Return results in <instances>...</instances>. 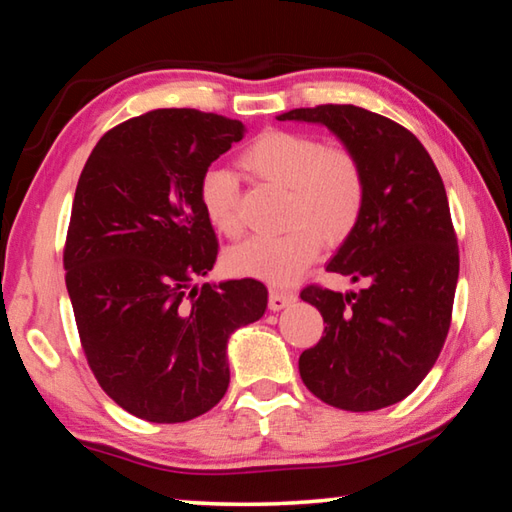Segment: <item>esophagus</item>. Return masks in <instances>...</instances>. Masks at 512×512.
<instances>
[{"instance_id":"34e87169","label":"esophagus","mask_w":512,"mask_h":512,"mask_svg":"<svg viewBox=\"0 0 512 512\" xmlns=\"http://www.w3.org/2000/svg\"><path fill=\"white\" fill-rule=\"evenodd\" d=\"M296 302V293L291 291H282V289H271V293H268V307H271V311H280L284 307H289Z\"/></svg>"}]
</instances>
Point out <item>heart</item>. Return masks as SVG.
Returning <instances> with one entry per match:
<instances>
[{"label": "heart", "instance_id": "1", "mask_svg": "<svg viewBox=\"0 0 512 512\" xmlns=\"http://www.w3.org/2000/svg\"><path fill=\"white\" fill-rule=\"evenodd\" d=\"M241 167L255 178L287 189L282 235H257L228 253L239 275L268 284H289L327 244L352 235L366 203V173L345 146H325L314 135L268 131L241 153ZM198 203L207 223L225 237L241 232L237 180L228 169L210 167L198 180Z\"/></svg>", "mask_w": 512, "mask_h": 512}]
</instances>
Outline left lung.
<instances>
[{
    "label": "left lung",
    "instance_id": "left-lung-1",
    "mask_svg": "<svg viewBox=\"0 0 512 512\" xmlns=\"http://www.w3.org/2000/svg\"><path fill=\"white\" fill-rule=\"evenodd\" d=\"M277 119L325 126L366 173L361 219L327 264L361 289H302L325 334L300 354V377L336 409H384L418 388L449 332L458 246L443 178L418 137L377 112L327 103Z\"/></svg>",
    "mask_w": 512,
    "mask_h": 512
}]
</instances>
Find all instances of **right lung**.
<instances>
[{
  "label": "right lung",
  "instance_id": "add662e5",
  "mask_svg": "<svg viewBox=\"0 0 512 512\" xmlns=\"http://www.w3.org/2000/svg\"><path fill=\"white\" fill-rule=\"evenodd\" d=\"M244 137L214 112L162 108L101 137L76 185L65 284L94 377L135 418L203 415L230 384L228 339L264 316L262 282H205L219 244L198 180Z\"/></svg>",
  "mask_w": 512,
  "mask_h": 512
}]
</instances>
